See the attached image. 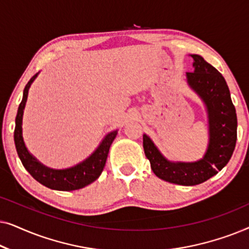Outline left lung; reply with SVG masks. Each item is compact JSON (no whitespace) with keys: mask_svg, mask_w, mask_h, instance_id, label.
Listing matches in <instances>:
<instances>
[{"mask_svg":"<svg viewBox=\"0 0 249 249\" xmlns=\"http://www.w3.org/2000/svg\"><path fill=\"white\" fill-rule=\"evenodd\" d=\"M193 72H187L189 87L202 98L209 118V146L196 162H172L161 154L147 135L142 136L146 158L156 177L182 186H195L221 171L232 156L237 142V114L222 74L197 54Z\"/></svg>","mask_w":249,"mask_h":249,"instance_id":"left-lung-1","label":"left lung"}]
</instances>
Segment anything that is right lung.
Returning <instances> with one entry per match:
<instances>
[{"mask_svg":"<svg viewBox=\"0 0 249 249\" xmlns=\"http://www.w3.org/2000/svg\"><path fill=\"white\" fill-rule=\"evenodd\" d=\"M36 73L32 79L26 85L23 89L22 101L18 107V113L16 117V128H15V144L18 153L20 161L22 165L28 171L35 180L42 183L47 188L54 190H62V192H70V190H76L84 188L94 182L103 171L105 162H107L108 149L112 142L114 141L118 130L111 131L110 134L105 136L98 147L88 156L86 160L80 162L79 164L71 166L68 169L56 170L51 169L49 166L42 164L35 156H33L27 149L25 142L22 137V115L25 110L27 97H28V90L30 85L36 79Z\"/></svg>","mask_w":249,"mask_h":249,"instance_id":"right-lung-1","label":"right lung"}]
</instances>
